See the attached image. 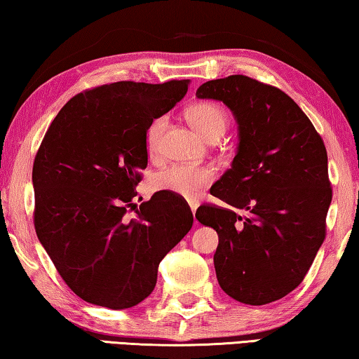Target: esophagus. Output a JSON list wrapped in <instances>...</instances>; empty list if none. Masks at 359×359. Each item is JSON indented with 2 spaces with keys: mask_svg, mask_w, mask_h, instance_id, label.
Masks as SVG:
<instances>
[{
  "mask_svg": "<svg viewBox=\"0 0 359 359\" xmlns=\"http://www.w3.org/2000/svg\"><path fill=\"white\" fill-rule=\"evenodd\" d=\"M189 207H191V210H192V213L196 215V210H197V207H198V202H197V201H189Z\"/></svg>",
  "mask_w": 359,
  "mask_h": 359,
  "instance_id": "obj_1",
  "label": "esophagus"
}]
</instances>
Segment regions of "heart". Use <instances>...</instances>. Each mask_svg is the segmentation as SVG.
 <instances>
[{
  "mask_svg": "<svg viewBox=\"0 0 359 359\" xmlns=\"http://www.w3.org/2000/svg\"><path fill=\"white\" fill-rule=\"evenodd\" d=\"M186 117L189 124L208 141L219 140L224 135L229 116L219 103L197 102L186 109ZM167 117H156L146 132V148L151 156H154L161 148L162 135L167 128ZM215 168L208 165H172L156 175L154 187L157 191H168L187 198L197 197L205 186L215 180Z\"/></svg>",
  "mask_w": 359,
  "mask_h": 359,
  "instance_id": "heart-1",
  "label": "heart"
}]
</instances>
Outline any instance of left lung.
Instances as JSON below:
<instances>
[{"mask_svg": "<svg viewBox=\"0 0 359 359\" xmlns=\"http://www.w3.org/2000/svg\"><path fill=\"white\" fill-rule=\"evenodd\" d=\"M196 95L219 100L238 124L232 167L210 189L227 207L196 213L218 232L216 278L242 304L278 301L302 283L326 237L325 143L294 100L248 76L208 81Z\"/></svg>", "mask_w": 359, "mask_h": 359, "instance_id": "8db88e82", "label": "left lung"}]
</instances>
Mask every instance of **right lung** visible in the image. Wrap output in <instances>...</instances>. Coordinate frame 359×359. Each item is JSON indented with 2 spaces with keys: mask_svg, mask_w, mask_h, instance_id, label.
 <instances>
[{
  "mask_svg": "<svg viewBox=\"0 0 359 359\" xmlns=\"http://www.w3.org/2000/svg\"><path fill=\"white\" fill-rule=\"evenodd\" d=\"M189 81H119L73 97L47 128L33 163L34 229L76 296L113 310L148 297L157 267L191 231L183 197L132 201L148 165L146 132ZM134 211L133 217L128 213Z\"/></svg>",
  "mask_w": 359,
  "mask_h": 359,
  "instance_id": "add662e5",
  "label": "right lung"
}]
</instances>
